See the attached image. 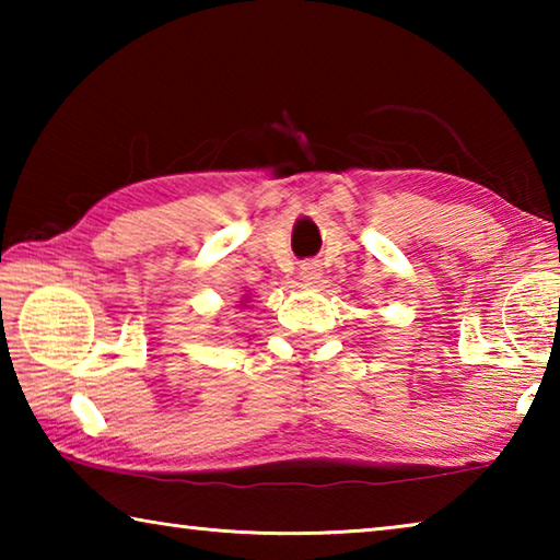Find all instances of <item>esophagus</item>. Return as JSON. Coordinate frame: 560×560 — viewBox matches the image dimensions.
<instances>
[{
  "instance_id": "obj_1",
  "label": "esophagus",
  "mask_w": 560,
  "mask_h": 560,
  "mask_svg": "<svg viewBox=\"0 0 560 560\" xmlns=\"http://www.w3.org/2000/svg\"><path fill=\"white\" fill-rule=\"evenodd\" d=\"M301 281H306V283H316V279L320 277V264L318 261H303L301 264Z\"/></svg>"
}]
</instances>
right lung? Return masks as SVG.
I'll use <instances>...</instances> for the list:
<instances>
[{
  "label": "right lung",
  "instance_id": "add662e5",
  "mask_svg": "<svg viewBox=\"0 0 560 560\" xmlns=\"http://www.w3.org/2000/svg\"><path fill=\"white\" fill-rule=\"evenodd\" d=\"M242 303H244V301H242Z\"/></svg>",
  "mask_w": 560,
  "mask_h": 560
}]
</instances>
